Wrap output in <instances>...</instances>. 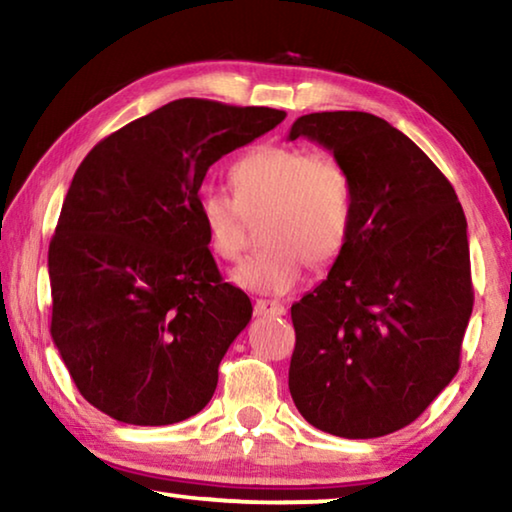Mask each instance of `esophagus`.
Wrapping results in <instances>:
<instances>
[{
	"label": "esophagus",
	"instance_id": "1",
	"mask_svg": "<svg viewBox=\"0 0 512 512\" xmlns=\"http://www.w3.org/2000/svg\"><path fill=\"white\" fill-rule=\"evenodd\" d=\"M255 314L257 316H284L287 314V307L277 300H257Z\"/></svg>",
	"mask_w": 512,
	"mask_h": 512
}]
</instances>
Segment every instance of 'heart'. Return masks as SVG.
Instances as JSON below:
<instances>
[{
  "label": "heart",
  "mask_w": 512,
  "mask_h": 512,
  "mask_svg": "<svg viewBox=\"0 0 512 512\" xmlns=\"http://www.w3.org/2000/svg\"><path fill=\"white\" fill-rule=\"evenodd\" d=\"M235 198L205 189L198 196V219L212 253L237 262L246 246L244 216L266 210L264 248L235 273L237 287L282 296L314 266L332 264L350 244L357 194L343 164L327 153L298 146H255L230 169Z\"/></svg>",
  "instance_id": "obj_1"
}]
</instances>
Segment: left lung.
I'll use <instances>...</instances> for the list:
<instances>
[{
  "label": "left lung",
  "instance_id": "left-lung-1",
  "mask_svg": "<svg viewBox=\"0 0 512 512\" xmlns=\"http://www.w3.org/2000/svg\"><path fill=\"white\" fill-rule=\"evenodd\" d=\"M298 137L350 171L357 214L327 280L291 307L289 391L316 429L379 438L418 418L461 366L467 221L449 180L386 119L311 112L293 121Z\"/></svg>",
  "mask_w": 512,
  "mask_h": 512
}]
</instances>
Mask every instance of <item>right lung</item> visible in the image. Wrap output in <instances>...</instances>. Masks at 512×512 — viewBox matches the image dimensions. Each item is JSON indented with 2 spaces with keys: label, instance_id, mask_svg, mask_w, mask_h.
Wrapping results in <instances>:
<instances>
[{
  "label": "right lung",
  "instance_id": "right-lung-1",
  "mask_svg": "<svg viewBox=\"0 0 512 512\" xmlns=\"http://www.w3.org/2000/svg\"><path fill=\"white\" fill-rule=\"evenodd\" d=\"M287 117L178 99L85 155L49 244L51 339L79 393L140 427L212 400L219 363L253 316L223 282L198 219L207 169Z\"/></svg>",
  "mask_w": 512,
  "mask_h": 512
}]
</instances>
